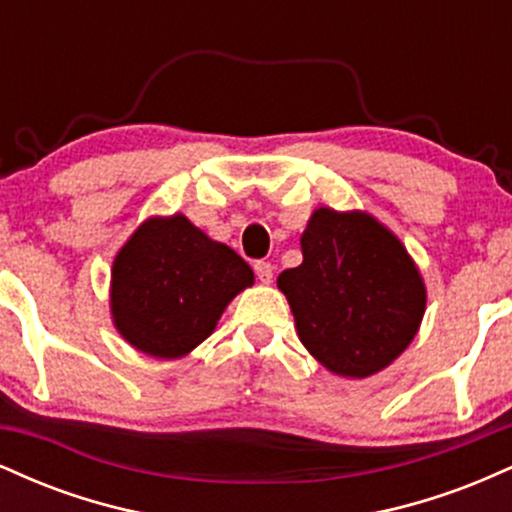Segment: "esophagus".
I'll return each instance as SVG.
<instances>
[{"label":"esophagus","mask_w":512,"mask_h":512,"mask_svg":"<svg viewBox=\"0 0 512 512\" xmlns=\"http://www.w3.org/2000/svg\"><path fill=\"white\" fill-rule=\"evenodd\" d=\"M255 274H257V279H260V284H272L274 267L269 262L260 260V262H255Z\"/></svg>","instance_id":"1"}]
</instances>
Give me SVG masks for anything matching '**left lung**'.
<instances>
[{
	"instance_id": "obj_1",
	"label": "left lung",
	"mask_w": 512,
	"mask_h": 512,
	"mask_svg": "<svg viewBox=\"0 0 512 512\" xmlns=\"http://www.w3.org/2000/svg\"><path fill=\"white\" fill-rule=\"evenodd\" d=\"M303 262L284 269L298 339L342 378L390 366L419 332L426 286L390 228L366 211H313L301 236Z\"/></svg>"
}]
</instances>
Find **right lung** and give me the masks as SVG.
Segmentation results:
<instances>
[{
  "instance_id": "1",
  "label": "right lung",
  "mask_w": 512,
  "mask_h": 512,
  "mask_svg": "<svg viewBox=\"0 0 512 512\" xmlns=\"http://www.w3.org/2000/svg\"><path fill=\"white\" fill-rule=\"evenodd\" d=\"M252 281L250 264L187 216H151L113 262V325L144 354L180 358L214 332L226 305Z\"/></svg>"
}]
</instances>
